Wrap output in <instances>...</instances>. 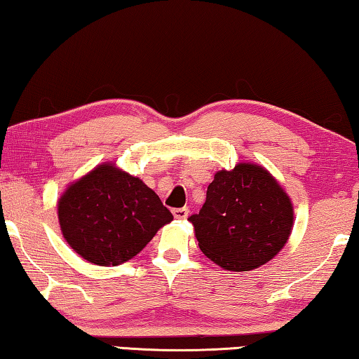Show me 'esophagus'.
<instances>
[{
  "mask_svg": "<svg viewBox=\"0 0 359 359\" xmlns=\"http://www.w3.org/2000/svg\"><path fill=\"white\" fill-rule=\"evenodd\" d=\"M187 215H189V210H187V208H176V210H173L175 219H180V221H183V219H186Z\"/></svg>",
  "mask_w": 359,
  "mask_h": 359,
  "instance_id": "34e87169",
  "label": "esophagus"
}]
</instances>
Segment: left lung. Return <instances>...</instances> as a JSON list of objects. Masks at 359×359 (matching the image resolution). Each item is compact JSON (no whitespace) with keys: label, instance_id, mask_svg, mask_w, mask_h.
I'll return each mask as SVG.
<instances>
[{"label":"left lung","instance_id":"1","mask_svg":"<svg viewBox=\"0 0 359 359\" xmlns=\"http://www.w3.org/2000/svg\"><path fill=\"white\" fill-rule=\"evenodd\" d=\"M293 203L279 181L259 163L219 170L198 215L189 217L202 252L229 271L265 265L285 246Z\"/></svg>","mask_w":359,"mask_h":359}]
</instances>
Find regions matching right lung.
Here are the masks:
<instances>
[{"mask_svg": "<svg viewBox=\"0 0 359 359\" xmlns=\"http://www.w3.org/2000/svg\"><path fill=\"white\" fill-rule=\"evenodd\" d=\"M58 221L81 259L116 266L134 259L173 216L140 178L104 162L61 194Z\"/></svg>", "mask_w": 359, "mask_h": 359, "instance_id": "add662e5", "label": "right lung"}]
</instances>
